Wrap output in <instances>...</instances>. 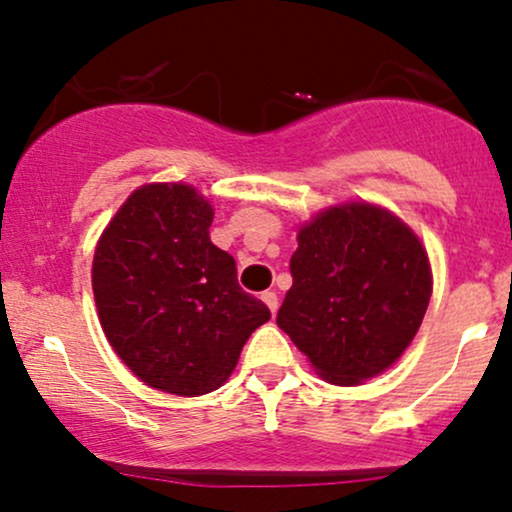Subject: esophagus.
I'll return each mask as SVG.
<instances>
[{
  "instance_id": "1",
  "label": "esophagus",
  "mask_w": 512,
  "mask_h": 512,
  "mask_svg": "<svg viewBox=\"0 0 512 512\" xmlns=\"http://www.w3.org/2000/svg\"><path fill=\"white\" fill-rule=\"evenodd\" d=\"M262 301L267 303V308L272 310V313H276V310H279V296H276V291H264L262 293Z\"/></svg>"
}]
</instances>
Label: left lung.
Segmentation results:
<instances>
[{
	"mask_svg": "<svg viewBox=\"0 0 512 512\" xmlns=\"http://www.w3.org/2000/svg\"><path fill=\"white\" fill-rule=\"evenodd\" d=\"M276 325L334 385L383 373L419 332L431 267L419 238L370 204L327 209L298 233Z\"/></svg>",
	"mask_w": 512,
	"mask_h": 512,
	"instance_id": "left-lung-1",
	"label": "left lung"
}]
</instances>
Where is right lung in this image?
<instances>
[{
  "label": "right lung",
  "instance_id": "obj_1",
  "mask_svg": "<svg viewBox=\"0 0 512 512\" xmlns=\"http://www.w3.org/2000/svg\"><path fill=\"white\" fill-rule=\"evenodd\" d=\"M209 202L190 185H146L98 240L93 296L129 370L170 395H207L272 317L240 289L236 260L209 240Z\"/></svg>",
  "mask_w": 512,
  "mask_h": 512
}]
</instances>
